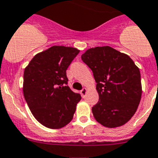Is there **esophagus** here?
I'll use <instances>...</instances> for the list:
<instances>
[{
	"label": "esophagus",
	"instance_id": "esophagus-1",
	"mask_svg": "<svg viewBox=\"0 0 158 158\" xmlns=\"http://www.w3.org/2000/svg\"><path fill=\"white\" fill-rule=\"evenodd\" d=\"M87 90L86 89V88H83V89L80 91V93H81V95L83 97H85L86 94H87Z\"/></svg>",
	"mask_w": 158,
	"mask_h": 158
}]
</instances>
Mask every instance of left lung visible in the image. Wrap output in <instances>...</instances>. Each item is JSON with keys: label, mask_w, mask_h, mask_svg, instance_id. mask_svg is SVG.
Here are the masks:
<instances>
[{"label": "left lung", "mask_w": 158, "mask_h": 158, "mask_svg": "<svg viewBox=\"0 0 158 158\" xmlns=\"http://www.w3.org/2000/svg\"><path fill=\"white\" fill-rule=\"evenodd\" d=\"M81 59L91 68L96 82L99 101L92 107L96 121L108 128L127 123L141 98L138 67L128 55L108 46L88 49Z\"/></svg>", "instance_id": "8db88e82"}]
</instances>
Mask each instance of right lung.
<instances>
[{"instance_id":"add662e5","label":"right lung","mask_w":158,"mask_h":158,"mask_svg":"<svg viewBox=\"0 0 158 158\" xmlns=\"http://www.w3.org/2000/svg\"><path fill=\"white\" fill-rule=\"evenodd\" d=\"M79 50L54 46L37 54L24 71L23 93L33 116L57 129L72 120L81 95L67 86V70Z\"/></svg>"}]
</instances>
